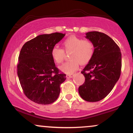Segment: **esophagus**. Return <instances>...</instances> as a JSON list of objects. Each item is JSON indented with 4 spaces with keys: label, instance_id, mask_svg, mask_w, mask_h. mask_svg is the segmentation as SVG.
<instances>
[{
    "label": "esophagus",
    "instance_id": "obj_1",
    "mask_svg": "<svg viewBox=\"0 0 133 133\" xmlns=\"http://www.w3.org/2000/svg\"><path fill=\"white\" fill-rule=\"evenodd\" d=\"M73 74H68V75H66V77L68 79H70V78H72V77H73Z\"/></svg>",
    "mask_w": 133,
    "mask_h": 133
}]
</instances>
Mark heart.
I'll return each instance as SVG.
<instances>
[{
    "label": "heart",
    "mask_w": 133,
    "mask_h": 133,
    "mask_svg": "<svg viewBox=\"0 0 133 133\" xmlns=\"http://www.w3.org/2000/svg\"><path fill=\"white\" fill-rule=\"evenodd\" d=\"M65 51H71L69 57L71 60L65 62L60 67L61 71L66 74H72L79 68V63L86 64L92 59L94 52V45L91 41L82 40L76 36L67 38L62 43ZM51 55L57 64L63 62L64 52L62 49L55 46L52 49Z\"/></svg>",
    "instance_id": "heart-1"
}]
</instances>
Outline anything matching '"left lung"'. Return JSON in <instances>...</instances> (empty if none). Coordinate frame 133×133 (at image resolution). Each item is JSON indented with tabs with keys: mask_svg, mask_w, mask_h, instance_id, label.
Wrapping results in <instances>:
<instances>
[{
	"mask_svg": "<svg viewBox=\"0 0 133 133\" xmlns=\"http://www.w3.org/2000/svg\"><path fill=\"white\" fill-rule=\"evenodd\" d=\"M92 42L94 52L81 73L85 82L79 86V95L88 102H97L112 91L120 77L121 53L119 47L110 37L97 31L86 33Z\"/></svg>",
	"mask_w": 133,
	"mask_h": 133,
	"instance_id": "1",
	"label": "left lung"
}]
</instances>
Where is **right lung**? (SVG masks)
Here are the masks:
<instances>
[{"mask_svg": "<svg viewBox=\"0 0 133 133\" xmlns=\"http://www.w3.org/2000/svg\"><path fill=\"white\" fill-rule=\"evenodd\" d=\"M65 35L59 32L39 35L21 49L17 75L25 95L34 103L49 104L59 97L60 85L66 78L65 74L59 73L51 51Z\"/></svg>", "mask_w": 133, "mask_h": 133, "instance_id": "right-lung-1", "label": "right lung"}]
</instances>
